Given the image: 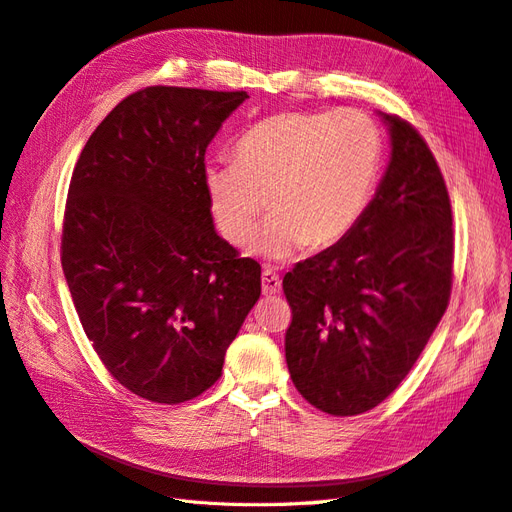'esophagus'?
I'll use <instances>...</instances> for the list:
<instances>
[{
  "label": "esophagus",
  "mask_w": 512,
  "mask_h": 512,
  "mask_svg": "<svg viewBox=\"0 0 512 512\" xmlns=\"http://www.w3.org/2000/svg\"><path fill=\"white\" fill-rule=\"evenodd\" d=\"M262 292L265 294H277L282 290V280H280V275L277 273H273V271H262Z\"/></svg>",
  "instance_id": "34e87169"
}]
</instances>
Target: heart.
I'll return each mask as SVG.
<instances>
[{"label": "heart", "instance_id": "b5f03b06", "mask_svg": "<svg viewBox=\"0 0 512 512\" xmlns=\"http://www.w3.org/2000/svg\"><path fill=\"white\" fill-rule=\"evenodd\" d=\"M235 162H207L209 211L232 245L252 241L256 222L273 211L254 243L269 260H286L342 241L374 192L382 136L359 111L280 113L247 130Z\"/></svg>", "mask_w": 512, "mask_h": 512}]
</instances>
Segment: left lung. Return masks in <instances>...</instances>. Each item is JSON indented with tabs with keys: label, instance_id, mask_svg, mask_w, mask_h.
Segmentation results:
<instances>
[{
	"label": "left lung",
	"instance_id": "1",
	"mask_svg": "<svg viewBox=\"0 0 512 512\" xmlns=\"http://www.w3.org/2000/svg\"><path fill=\"white\" fill-rule=\"evenodd\" d=\"M391 162L348 235L284 275L286 363L333 416L363 414L401 384L442 320L455 232L442 170L412 123L384 115Z\"/></svg>",
	"mask_w": 512,
	"mask_h": 512
}]
</instances>
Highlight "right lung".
Masks as SVG:
<instances>
[{
    "label": "right lung",
    "mask_w": 512,
    "mask_h": 512,
    "mask_svg": "<svg viewBox=\"0 0 512 512\" xmlns=\"http://www.w3.org/2000/svg\"><path fill=\"white\" fill-rule=\"evenodd\" d=\"M245 91L153 85L123 98L74 166L61 267L102 365L153 404L222 376L260 265L213 228L205 151Z\"/></svg>",
    "instance_id": "right-lung-1"
}]
</instances>
